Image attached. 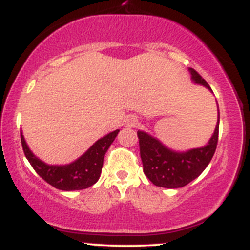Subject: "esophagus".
Here are the masks:
<instances>
[{"label": "esophagus", "instance_id": "34e87169", "mask_svg": "<svg viewBox=\"0 0 250 250\" xmlns=\"http://www.w3.org/2000/svg\"><path fill=\"white\" fill-rule=\"evenodd\" d=\"M136 123H137V117L134 115L127 116V119H125V125H127V127H135V125H136Z\"/></svg>", "mask_w": 250, "mask_h": 250}]
</instances>
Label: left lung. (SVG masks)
<instances>
[{"mask_svg": "<svg viewBox=\"0 0 250 250\" xmlns=\"http://www.w3.org/2000/svg\"><path fill=\"white\" fill-rule=\"evenodd\" d=\"M189 71L195 83L205 85L211 91L207 81L196 70L189 68ZM219 125L220 114L215 131L207 146L190 149L185 153L170 150L157 139L139 130L137 136L143 173L157 187L181 188L187 186L207 168L213 159L219 140Z\"/></svg>", "mask_w": 250, "mask_h": 250, "instance_id": "obj_1", "label": "left lung"}]
</instances>
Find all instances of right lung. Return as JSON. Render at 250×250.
<instances>
[{
	"instance_id": "right-lung-1",
	"label": "right lung",
	"mask_w": 250,
	"mask_h": 250,
	"mask_svg": "<svg viewBox=\"0 0 250 250\" xmlns=\"http://www.w3.org/2000/svg\"><path fill=\"white\" fill-rule=\"evenodd\" d=\"M119 131L117 129L97 140L81 157L65 166H49L37 159L25 143L22 133L21 142L25 157L31 167L45 182L60 190H81L91 187L100 179L104 155Z\"/></svg>"
}]
</instances>
